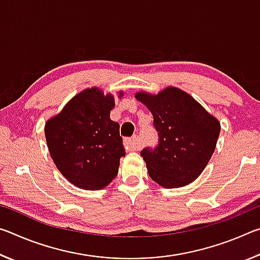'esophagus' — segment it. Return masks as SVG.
Listing matches in <instances>:
<instances>
[{"mask_svg": "<svg viewBox=\"0 0 260 260\" xmlns=\"http://www.w3.org/2000/svg\"><path fill=\"white\" fill-rule=\"evenodd\" d=\"M124 146H125V148L127 149V150H129V151H132V150H138V148H139V146H138V139L135 138H126V139H124Z\"/></svg>", "mask_w": 260, "mask_h": 260, "instance_id": "34e87169", "label": "esophagus"}]
</instances>
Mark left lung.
<instances>
[{"mask_svg":"<svg viewBox=\"0 0 260 260\" xmlns=\"http://www.w3.org/2000/svg\"><path fill=\"white\" fill-rule=\"evenodd\" d=\"M153 116L155 148L141 151L153 181L164 188L187 186L208 165L220 133V122L190 95L167 87L158 95L138 93Z\"/></svg>","mask_w":260,"mask_h":260,"instance_id":"1","label":"left lung"}]
</instances>
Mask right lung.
<instances>
[{"instance_id":"right-lung-1","label":"right lung","mask_w":260,"mask_h":260,"mask_svg":"<svg viewBox=\"0 0 260 260\" xmlns=\"http://www.w3.org/2000/svg\"><path fill=\"white\" fill-rule=\"evenodd\" d=\"M122 96V93H120ZM111 94L91 88L74 96L47 121L45 134L59 172L81 189L99 190L117 177L125 156L119 124L110 119Z\"/></svg>"}]
</instances>
